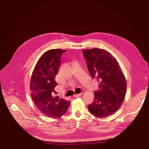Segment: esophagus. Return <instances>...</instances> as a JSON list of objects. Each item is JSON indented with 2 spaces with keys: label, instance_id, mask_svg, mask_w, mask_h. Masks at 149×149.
Masks as SVG:
<instances>
[{
  "label": "esophagus",
  "instance_id": "34e87169",
  "mask_svg": "<svg viewBox=\"0 0 149 149\" xmlns=\"http://www.w3.org/2000/svg\"><path fill=\"white\" fill-rule=\"evenodd\" d=\"M81 95V93H79V94H74V95H73V97L74 98H77V97H80Z\"/></svg>",
  "mask_w": 149,
  "mask_h": 149
}]
</instances>
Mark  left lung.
Instances as JSON below:
<instances>
[{
	"instance_id": "left-lung-1",
	"label": "left lung",
	"mask_w": 149,
	"mask_h": 149,
	"mask_svg": "<svg viewBox=\"0 0 149 149\" xmlns=\"http://www.w3.org/2000/svg\"><path fill=\"white\" fill-rule=\"evenodd\" d=\"M87 68L99 83L94 92L93 102L88 106L90 113L105 118L116 112L125 99L126 82L117 60L107 50L92 49L83 50Z\"/></svg>"
}]
</instances>
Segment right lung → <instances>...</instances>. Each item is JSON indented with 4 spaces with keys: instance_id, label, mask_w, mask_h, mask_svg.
<instances>
[{
    "instance_id": "1",
    "label": "right lung",
    "mask_w": 149,
    "mask_h": 149,
    "mask_svg": "<svg viewBox=\"0 0 149 149\" xmlns=\"http://www.w3.org/2000/svg\"><path fill=\"white\" fill-rule=\"evenodd\" d=\"M66 50L52 49L40 58L33 72L30 81L31 98L35 105L43 114L54 118L66 113L70 100L54 96L57 86L55 77L61 64V56Z\"/></svg>"
}]
</instances>
